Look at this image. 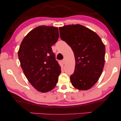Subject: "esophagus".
<instances>
[{"label": "esophagus", "instance_id": "obj_1", "mask_svg": "<svg viewBox=\"0 0 121 121\" xmlns=\"http://www.w3.org/2000/svg\"><path fill=\"white\" fill-rule=\"evenodd\" d=\"M62 63H63V64H65V59H63V60H62Z\"/></svg>", "mask_w": 121, "mask_h": 121}]
</instances>
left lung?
<instances>
[{"mask_svg":"<svg viewBox=\"0 0 121 121\" xmlns=\"http://www.w3.org/2000/svg\"><path fill=\"white\" fill-rule=\"evenodd\" d=\"M60 39L73 51L75 59L72 85L80 90L92 87L101 75L105 64V47L95 32L81 25L59 27Z\"/></svg>","mask_w":121,"mask_h":121,"instance_id":"8db88e82","label":"left lung"}]
</instances>
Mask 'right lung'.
I'll list each match as a JSON object with an SVG mask.
<instances>
[{"label": "right lung", "instance_id": "1", "mask_svg": "<svg viewBox=\"0 0 121 121\" xmlns=\"http://www.w3.org/2000/svg\"><path fill=\"white\" fill-rule=\"evenodd\" d=\"M59 39L57 27L39 26L31 31L20 46L18 57L26 78L39 91L56 86L61 69L52 46Z\"/></svg>", "mask_w": 121, "mask_h": 121}]
</instances>
